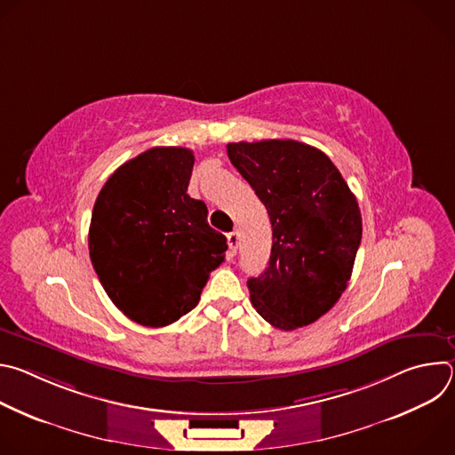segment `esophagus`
I'll use <instances>...</instances> for the list:
<instances>
[{
    "label": "esophagus",
    "instance_id": "esophagus-1",
    "mask_svg": "<svg viewBox=\"0 0 455 455\" xmlns=\"http://www.w3.org/2000/svg\"><path fill=\"white\" fill-rule=\"evenodd\" d=\"M227 241H228V255L234 257L237 253V243H239V234L237 232H230L227 235Z\"/></svg>",
    "mask_w": 455,
    "mask_h": 455
}]
</instances>
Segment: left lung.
Masks as SVG:
<instances>
[{"mask_svg": "<svg viewBox=\"0 0 455 455\" xmlns=\"http://www.w3.org/2000/svg\"><path fill=\"white\" fill-rule=\"evenodd\" d=\"M228 158L272 221L265 274L248 279L257 313L291 331L328 313L351 279L362 214L335 164L297 140L232 142Z\"/></svg>", "mask_w": 455, "mask_h": 455, "instance_id": "obj_1", "label": "left lung"}]
</instances>
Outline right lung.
<instances>
[{"mask_svg":"<svg viewBox=\"0 0 455 455\" xmlns=\"http://www.w3.org/2000/svg\"><path fill=\"white\" fill-rule=\"evenodd\" d=\"M192 167L187 148H151L120 165L93 205L92 265L113 304L142 326H169L196 307L225 261L227 237L187 194Z\"/></svg>","mask_w":455,"mask_h":455,"instance_id":"obj_1","label":"right lung"}]
</instances>
